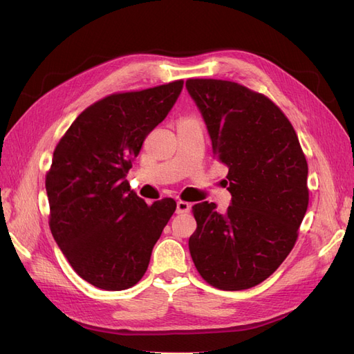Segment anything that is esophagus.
I'll list each match as a JSON object with an SVG mask.
<instances>
[{
  "mask_svg": "<svg viewBox=\"0 0 354 354\" xmlns=\"http://www.w3.org/2000/svg\"><path fill=\"white\" fill-rule=\"evenodd\" d=\"M190 208H192V205L189 202H185V201H177V209H176V212L177 214H186V212H189L190 211Z\"/></svg>",
  "mask_w": 354,
  "mask_h": 354,
  "instance_id": "esophagus-1",
  "label": "esophagus"
}]
</instances>
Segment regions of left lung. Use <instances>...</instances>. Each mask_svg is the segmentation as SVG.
Masks as SVG:
<instances>
[{"mask_svg": "<svg viewBox=\"0 0 354 354\" xmlns=\"http://www.w3.org/2000/svg\"><path fill=\"white\" fill-rule=\"evenodd\" d=\"M212 153L227 165L232 205L192 207L189 251L199 274L224 291L266 281L294 248L307 205L308 167L291 122L266 95L221 80H187ZM227 183V181H226Z\"/></svg>", "mask_w": 354, "mask_h": 354, "instance_id": "1", "label": "left lung"}]
</instances>
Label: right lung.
Returning a JSON list of instances; mask_svg holds the SVG:
<instances>
[{
	"mask_svg": "<svg viewBox=\"0 0 354 354\" xmlns=\"http://www.w3.org/2000/svg\"><path fill=\"white\" fill-rule=\"evenodd\" d=\"M181 90L180 80L111 94L72 122L53 153L46 177L53 238L72 269L100 289L122 291L142 279L176 211L171 198L147 205L127 173Z\"/></svg>",
	"mask_w": 354,
	"mask_h": 354,
	"instance_id": "right-lung-1",
	"label": "right lung"
}]
</instances>
